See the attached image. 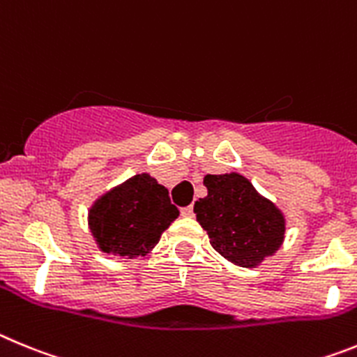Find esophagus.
Segmentation results:
<instances>
[{"instance_id":"34e87169","label":"esophagus","mask_w":357,"mask_h":357,"mask_svg":"<svg viewBox=\"0 0 357 357\" xmlns=\"http://www.w3.org/2000/svg\"><path fill=\"white\" fill-rule=\"evenodd\" d=\"M181 215H183V217H192V215H194V208H192V206L181 208Z\"/></svg>"}]
</instances>
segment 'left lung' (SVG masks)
<instances>
[{
    "mask_svg": "<svg viewBox=\"0 0 357 357\" xmlns=\"http://www.w3.org/2000/svg\"><path fill=\"white\" fill-rule=\"evenodd\" d=\"M208 195L194 204L197 220L218 255L240 266H256L274 255L284 236V218L240 174L204 176Z\"/></svg>",
    "mask_w": 357,
    "mask_h": 357,
    "instance_id": "left-lung-1",
    "label": "left lung"
}]
</instances>
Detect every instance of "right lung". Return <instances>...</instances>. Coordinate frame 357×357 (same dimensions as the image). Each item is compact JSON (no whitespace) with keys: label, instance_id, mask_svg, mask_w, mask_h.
Segmentation results:
<instances>
[{"label":"right lung","instance_id":"right-lung-1","mask_svg":"<svg viewBox=\"0 0 357 357\" xmlns=\"http://www.w3.org/2000/svg\"><path fill=\"white\" fill-rule=\"evenodd\" d=\"M179 215L169 190L142 174L99 199L91 210V229L105 252L124 258L146 256Z\"/></svg>","mask_w":357,"mask_h":357}]
</instances>
